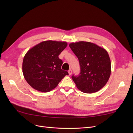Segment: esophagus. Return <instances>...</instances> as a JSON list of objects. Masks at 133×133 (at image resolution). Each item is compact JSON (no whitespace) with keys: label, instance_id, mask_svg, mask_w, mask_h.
I'll return each mask as SVG.
<instances>
[{"label":"esophagus","instance_id":"34e87169","mask_svg":"<svg viewBox=\"0 0 133 133\" xmlns=\"http://www.w3.org/2000/svg\"><path fill=\"white\" fill-rule=\"evenodd\" d=\"M68 73H69V75H70L72 74V70H71V69H69V70H68Z\"/></svg>","mask_w":133,"mask_h":133}]
</instances>
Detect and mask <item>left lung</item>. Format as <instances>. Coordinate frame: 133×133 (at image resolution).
Here are the masks:
<instances>
[{
  "label": "left lung",
  "mask_w": 133,
  "mask_h": 133,
  "mask_svg": "<svg viewBox=\"0 0 133 133\" xmlns=\"http://www.w3.org/2000/svg\"><path fill=\"white\" fill-rule=\"evenodd\" d=\"M69 46L80 64V74L72 76L78 89L85 93H93L101 89L111 74V62L107 51L88 42L72 43Z\"/></svg>",
  "instance_id": "obj_1"
}]
</instances>
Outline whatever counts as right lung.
Here are the masks:
<instances>
[{"label": "right lung", "instance_id": "right-lung-1", "mask_svg": "<svg viewBox=\"0 0 133 133\" xmlns=\"http://www.w3.org/2000/svg\"><path fill=\"white\" fill-rule=\"evenodd\" d=\"M67 45L65 42L46 41L27 51L23 61V73L32 88L39 91L49 92L69 75L61 69L63 61L58 57Z\"/></svg>", "mask_w": 133, "mask_h": 133}]
</instances>
